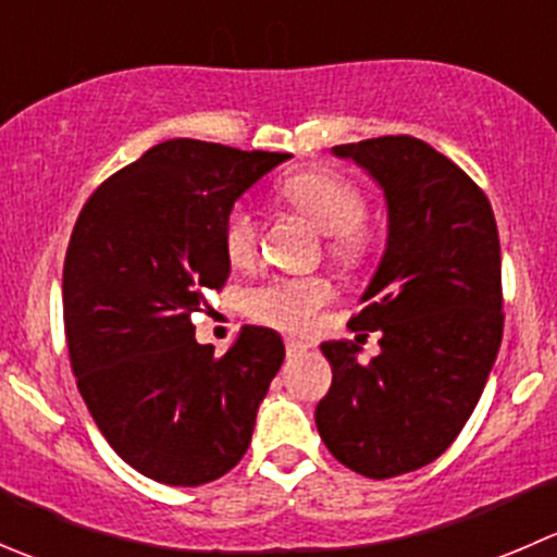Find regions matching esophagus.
<instances>
[{
    "label": "esophagus",
    "instance_id": "34e87169",
    "mask_svg": "<svg viewBox=\"0 0 557 557\" xmlns=\"http://www.w3.org/2000/svg\"><path fill=\"white\" fill-rule=\"evenodd\" d=\"M285 350H288L290 358H299V356H307L310 352V345L307 342H299V339H285Z\"/></svg>",
    "mask_w": 557,
    "mask_h": 557
}]
</instances>
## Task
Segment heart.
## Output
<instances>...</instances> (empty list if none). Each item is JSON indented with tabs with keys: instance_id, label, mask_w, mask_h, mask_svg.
I'll return each mask as SVG.
<instances>
[{
	"instance_id": "b5f03b06",
	"label": "heart",
	"mask_w": 557,
	"mask_h": 557,
	"mask_svg": "<svg viewBox=\"0 0 557 557\" xmlns=\"http://www.w3.org/2000/svg\"><path fill=\"white\" fill-rule=\"evenodd\" d=\"M280 196L307 215L323 234L342 261H356L367 252L369 237L361 228L367 201L361 190L329 170L290 174L280 185ZM258 221L247 207H234L223 226V245L232 263L250 261L256 252ZM331 299V285L323 277H274L247 294L250 314L285 331H307L314 325L318 310Z\"/></svg>"
}]
</instances>
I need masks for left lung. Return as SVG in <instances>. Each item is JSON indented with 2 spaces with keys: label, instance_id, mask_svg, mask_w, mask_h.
<instances>
[{
  "label": "left lung",
  "instance_id": "obj_1",
  "mask_svg": "<svg viewBox=\"0 0 557 557\" xmlns=\"http://www.w3.org/2000/svg\"><path fill=\"white\" fill-rule=\"evenodd\" d=\"M380 185L387 239L350 329L380 331L358 361L347 339L320 345L329 393L314 409L320 440L372 480L440 458L474 412L504 334L502 245L491 201L423 139L377 137L331 148Z\"/></svg>",
  "mask_w": 557,
  "mask_h": 557
}]
</instances>
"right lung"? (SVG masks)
I'll list each match as a JSON object with an SVG mask.
<instances>
[{
    "mask_svg": "<svg viewBox=\"0 0 557 557\" xmlns=\"http://www.w3.org/2000/svg\"><path fill=\"white\" fill-rule=\"evenodd\" d=\"M288 159L166 139L104 180L77 218L61 285L72 372L112 450L150 480L205 485L250 445L283 339L245 325L215 358L190 314L232 274L234 201Z\"/></svg>",
    "mask_w": 557,
    "mask_h": 557,
    "instance_id": "1",
    "label": "right lung"
}]
</instances>
